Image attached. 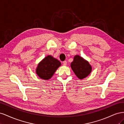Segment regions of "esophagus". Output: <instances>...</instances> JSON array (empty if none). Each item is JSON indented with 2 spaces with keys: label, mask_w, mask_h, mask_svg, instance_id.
<instances>
[{
  "label": "esophagus",
  "mask_w": 124,
  "mask_h": 124,
  "mask_svg": "<svg viewBox=\"0 0 124 124\" xmlns=\"http://www.w3.org/2000/svg\"><path fill=\"white\" fill-rule=\"evenodd\" d=\"M67 62L66 61H63V62H62V64H63V66H66L67 65Z\"/></svg>",
  "instance_id": "34e87169"
}]
</instances>
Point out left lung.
I'll use <instances>...</instances> for the list:
<instances>
[{"label":"left lung","instance_id":"1","mask_svg":"<svg viewBox=\"0 0 124 124\" xmlns=\"http://www.w3.org/2000/svg\"><path fill=\"white\" fill-rule=\"evenodd\" d=\"M71 67L76 76L79 79H83L91 73L92 67L89 62L80 55H75Z\"/></svg>","mask_w":124,"mask_h":124}]
</instances>
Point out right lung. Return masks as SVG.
Returning <instances> with one entry per match:
<instances>
[{
    "label": "right lung",
    "mask_w": 124,
    "mask_h": 124,
    "mask_svg": "<svg viewBox=\"0 0 124 124\" xmlns=\"http://www.w3.org/2000/svg\"><path fill=\"white\" fill-rule=\"evenodd\" d=\"M61 66V62L51 55H47L37 67L36 74L40 78L48 80L53 77L55 71Z\"/></svg>",
    "instance_id": "add662e5"
}]
</instances>
